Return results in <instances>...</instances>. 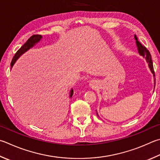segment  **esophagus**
Returning a JSON list of instances; mask_svg holds the SVG:
<instances>
[{
  "mask_svg": "<svg viewBox=\"0 0 160 160\" xmlns=\"http://www.w3.org/2000/svg\"><path fill=\"white\" fill-rule=\"evenodd\" d=\"M92 86V88H94V85H91Z\"/></svg>",
  "mask_w": 160,
  "mask_h": 160,
  "instance_id": "obj_1",
  "label": "esophagus"
}]
</instances>
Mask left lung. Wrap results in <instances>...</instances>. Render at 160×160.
<instances>
[{
    "mask_svg": "<svg viewBox=\"0 0 160 160\" xmlns=\"http://www.w3.org/2000/svg\"><path fill=\"white\" fill-rule=\"evenodd\" d=\"M134 38H135V40H136V45H137L138 52L140 53L141 55H142V56H143L145 58H146L147 62L148 63V66H149V68L150 69V71H151V72H152V74L154 75V78H155V71H154L152 61V58H151V54L150 53L149 50H148V49L146 47H145L144 45H142L141 43L138 41V39H137V37H136V35H135Z\"/></svg>",
    "mask_w": 160,
    "mask_h": 160,
    "instance_id": "obj_1",
    "label": "left lung"
}]
</instances>
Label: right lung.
I'll return each instance as SVG.
<instances>
[{
	"label": "right lung",
	"mask_w": 160,
	"mask_h": 160,
	"mask_svg": "<svg viewBox=\"0 0 160 160\" xmlns=\"http://www.w3.org/2000/svg\"><path fill=\"white\" fill-rule=\"evenodd\" d=\"M42 36L41 35H38V34H36V35H33V36H31L28 39V40L27 42H26L24 45H23L21 48H20L18 51H17L15 54H14V56L12 58V62H11V67H12L14 63H15L16 60L18 59V58L21 56V55L24 53L25 52H27L28 50H29L31 48L33 47V46L36 44V42H38L39 41V40L41 39ZM72 94H73V90H71V95L70 97H71Z\"/></svg>",
	"instance_id": "obj_1"
}]
</instances>
